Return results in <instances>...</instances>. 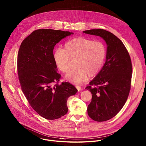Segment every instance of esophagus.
Here are the masks:
<instances>
[{
	"mask_svg": "<svg viewBox=\"0 0 146 146\" xmlns=\"http://www.w3.org/2000/svg\"><path fill=\"white\" fill-rule=\"evenodd\" d=\"M76 88H77V89L78 90V92H80V91L81 90V86H80V85H77V86H76Z\"/></svg>",
	"mask_w": 146,
	"mask_h": 146,
	"instance_id": "34e87169",
	"label": "esophagus"
}]
</instances>
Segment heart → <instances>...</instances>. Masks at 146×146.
<instances>
[{
  "label": "heart",
  "mask_w": 146,
  "mask_h": 146,
  "mask_svg": "<svg viewBox=\"0 0 146 146\" xmlns=\"http://www.w3.org/2000/svg\"><path fill=\"white\" fill-rule=\"evenodd\" d=\"M106 55L104 44L84 37H78L66 41L64 49L58 48L53 53V58L58 68L66 72L70 59H76L74 68L70 69L65 78L72 82H85L101 70Z\"/></svg>",
  "instance_id": "1"
}]
</instances>
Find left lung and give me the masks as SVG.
<instances>
[{
  "instance_id": "left-lung-1",
  "label": "left lung",
  "mask_w": 146,
  "mask_h": 146,
  "mask_svg": "<svg viewBox=\"0 0 146 146\" xmlns=\"http://www.w3.org/2000/svg\"><path fill=\"white\" fill-rule=\"evenodd\" d=\"M84 33L99 36L106 42V61L97 76L86 87L92 94L88 114L94 121L104 122L115 117L125 104L131 89L132 63L122 41L103 29Z\"/></svg>"
}]
</instances>
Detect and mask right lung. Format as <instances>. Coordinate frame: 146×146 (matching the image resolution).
I'll return each instance as SVG.
<instances>
[{"label":"right lung","mask_w":146,"mask_h":146,"mask_svg":"<svg viewBox=\"0 0 146 146\" xmlns=\"http://www.w3.org/2000/svg\"><path fill=\"white\" fill-rule=\"evenodd\" d=\"M73 34L50 29L34 31L21 42L17 55V73L21 90L34 110L42 117L53 120L68 112V98L77 89L68 82L58 84L53 58L54 46Z\"/></svg>","instance_id":"obj_1"}]
</instances>
